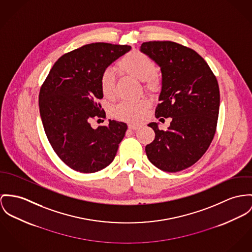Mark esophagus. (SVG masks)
I'll use <instances>...</instances> for the list:
<instances>
[{"label": "esophagus", "mask_w": 252, "mask_h": 252, "mask_svg": "<svg viewBox=\"0 0 252 252\" xmlns=\"http://www.w3.org/2000/svg\"><path fill=\"white\" fill-rule=\"evenodd\" d=\"M141 126H140V125H133V124H129V125H128V128H129V129H132V130L139 129Z\"/></svg>", "instance_id": "1"}]
</instances>
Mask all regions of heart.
<instances>
[{
	"mask_svg": "<svg viewBox=\"0 0 252 252\" xmlns=\"http://www.w3.org/2000/svg\"><path fill=\"white\" fill-rule=\"evenodd\" d=\"M118 68L126 75L145 81L146 88L151 91L159 87V78L155 75L157 68L155 60L142 52L133 51L124 56L118 62ZM115 82V76L111 70L107 69L101 73L99 84L104 97L113 96ZM149 106L150 102L147 98L122 101L114 108L113 113L118 119L136 123L144 118Z\"/></svg>",
	"mask_w": 252,
	"mask_h": 252,
	"instance_id": "1",
	"label": "heart"
}]
</instances>
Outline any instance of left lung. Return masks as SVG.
Masks as SVG:
<instances>
[{"mask_svg": "<svg viewBox=\"0 0 252 252\" xmlns=\"http://www.w3.org/2000/svg\"><path fill=\"white\" fill-rule=\"evenodd\" d=\"M140 51L153 58L162 73L155 117L172 118L168 130H160L155 122L148 125L155 138L146 146V154L164 172L185 170L201 158L213 140L220 109L217 78L196 52L175 42H145Z\"/></svg>", "mask_w": 252, "mask_h": 252, "instance_id": "8db88e82", "label": "left lung"}]
</instances>
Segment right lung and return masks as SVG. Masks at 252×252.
<instances>
[{
	"label": "right lung",
	"mask_w": 252,
	"mask_h": 252,
	"mask_svg": "<svg viewBox=\"0 0 252 252\" xmlns=\"http://www.w3.org/2000/svg\"><path fill=\"white\" fill-rule=\"evenodd\" d=\"M127 45L92 43L63 55L54 64L39 93V111L45 133L58 157L71 169L96 173L115 158L126 124L109 120L94 129L90 122L104 118L97 99L103 97L99 78Z\"/></svg>",
	"instance_id": "right-lung-1"
}]
</instances>
